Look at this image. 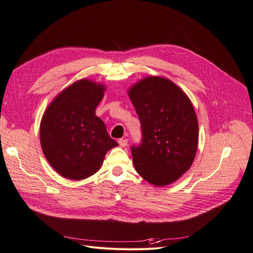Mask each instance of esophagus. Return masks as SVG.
I'll list each match as a JSON object with an SVG mask.
<instances>
[{"mask_svg":"<svg viewBox=\"0 0 253 253\" xmlns=\"http://www.w3.org/2000/svg\"><path fill=\"white\" fill-rule=\"evenodd\" d=\"M118 142H119V145L121 146V147H125V146H127V144H128L127 138H120Z\"/></svg>","mask_w":253,"mask_h":253,"instance_id":"esophagus-1","label":"esophagus"}]
</instances>
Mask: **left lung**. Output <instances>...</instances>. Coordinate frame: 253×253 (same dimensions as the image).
I'll use <instances>...</instances> for the list:
<instances>
[{
    "label": "left lung",
    "mask_w": 253,
    "mask_h": 253,
    "mask_svg": "<svg viewBox=\"0 0 253 253\" xmlns=\"http://www.w3.org/2000/svg\"><path fill=\"white\" fill-rule=\"evenodd\" d=\"M142 126L141 145L131 146L136 172L154 186L178 180L195 158L199 123L189 97L170 80L147 77L128 90Z\"/></svg>",
    "instance_id": "8db88e82"
}]
</instances>
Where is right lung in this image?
Returning a JSON list of instances; mask_svg holds the SVG:
<instances>
[{"mask_svg": "<svg viewBox=\"0 0 253 253\" xmlns=\"http://www.w3.org/2000/svg\"><path fill=\"white\" fill-rule=\"evenodd\" d=\"M104 91L101 83L77 81L54 97L41 121L44 156L56 172L69 180L94 174L107 151L118 146L104 122L95 116Z\"/></svg>", "mask_w": 253, "mask_h": 253, "instance_id": "obj_1", "label": "right lung"}]
</instances>
